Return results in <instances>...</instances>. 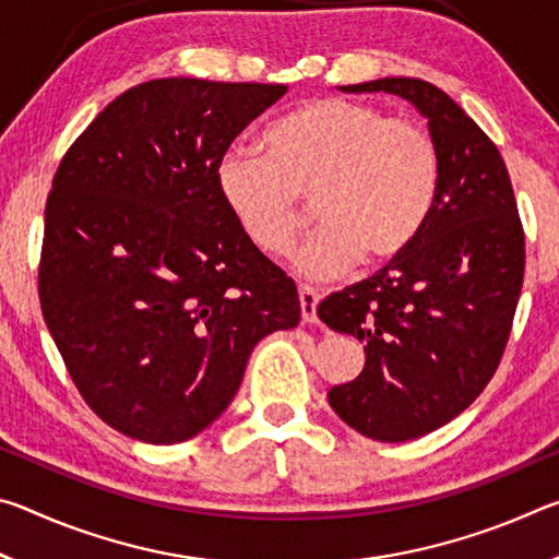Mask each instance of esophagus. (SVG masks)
I'll use <instances>...</instances> for the list:
<instances>
[{
	"instance_id": "34e87169",
	"label": "esophagus",
	"mask_w": 559,
	"mask_h": 559,
	"mask_svg": "<svg viewBox=\"0 0 559 559\" xmlns=\"http://www.w3.org/2000/svg\"><path fill=\"white\" fill-rule=\"evenodd\" d=\"M298 300H300V318L302 323H318V302L320 296L310 286L298 288Z\"/></svg>"
}]
</instances>
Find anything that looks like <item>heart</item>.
<instances>
[{"instance_id":"obj_1","label":"heart","mask_w":559,"mask_h":559,"mask_svg":"<svg viewBox=\"0 0 559 559\" xmlns=\"http://www.w3.org/2000/svg\"><path fill=\"white\" fill-rule=\"evenodd\" d=\"M266 147H226L216 189L246 239L273 257L296 241L300 197H316L323 226L293 253L300 276L335 278L362 257L396 259L437 204L441 159L433 138L370 103L318 98L281 118Z\"/></svg>"}]
</instances>
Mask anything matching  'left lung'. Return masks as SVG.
I'll return each mask as SVG.
<instances>
[{
	"label": "left lung",
	"instance_id": "1",
	"mask_svg": "<svg viewBox=\"0 0 559 559\" xmlns=\"http://www.w3.org/2000/svg\"><path fill=\"white\" fill-rule=\"evenodd\" d=\"M340 91L412 103L441 159L437 204L416 241L318 306L328 328L365 345L362 372L328 392L333 412L362 437L412 441L459 416L496 374L523 288L525 236L503 157L447 93L402 75Z\"/></svg>",
	"mask_w": 559,
	"mask_h": 559
}]
</instances>
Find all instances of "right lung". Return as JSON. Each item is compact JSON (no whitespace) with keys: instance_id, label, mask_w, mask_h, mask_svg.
<instances>
[{"instance_id":"obj_1","label":"right lung","mask_w":559,"mask_h":559,"mask_svg":"<svg viewBox=\"0 0 559 559\" xmlns=\"http://www.w3.org/2000/svg\"><path fill=\"white\" fill-rule=\"evenodd\" d=\"M288 86L157 79L98 112L56 169L46 328L86 404L145 443L214 424L251 349L300 320L296 283L234 222L216 163Z\"/></svg>"}]
</instances>
